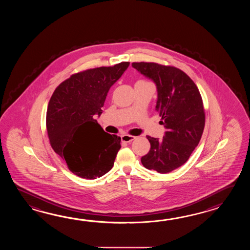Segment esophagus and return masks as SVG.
I'll use <instances>...</instances> for the list:
<instances>
[{"instance_id": "esophagus-1", "label": "esophagus", "mask_w": 250, "mask_h": 250, "mask_svg": "<svg viewBox=\"0 0 250 250\" xmlns=\"http://www.w3.org/2000/svg\"><path fill=\"white\" fill-rule=\"evenodd\" d=\"M135 138H136L135 137L130 136V135H123L122 136V141L125 142V143H129V142L133 141Z\"/></svg>"}]
</instances>
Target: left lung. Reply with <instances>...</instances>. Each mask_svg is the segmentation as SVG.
I'll return each instance as SVG.
<instances>
[{
    "label": "left lung",
    "instance_id": "1",
    "mask_svg": "<svg viewBox=\"0 0 250 250\" xmlns=\"http://www.w3.org/2000/svg\"><path fill=\"white\" fill-rule=\"evenodd\" d=\"M132 67L156 85L155 111L166 129L162 139L146 136L151 148L141 163L148 170L168 173L186 163L201 139L202 98L193 80L175 67L154 62H133Z\"/></svg>",
    "mask_w": 250,
    "mask_h": 250
}]
</instances>
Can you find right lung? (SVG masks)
Returning <instances> with one entry per match:
<instances>
[{
  "label": "right lung",
  "instance_id": "obj_1",
  "mask_svg": "<svg viewBox=\"0 0 250 250\" xmlns=\"http://www.w3.org/2000/svg\"><path fill=\"white\" fill-rule=\"evenodd\" d=\"M129 62L87 69L59 85L50 99L46 128L54 152L80 178L94 180L111 170L121 138L105 132L96 117L112 85Z\"/></svg>",
  "mask_w": 250,
  "mask_h": 250
}]
</instances>
